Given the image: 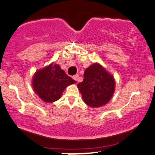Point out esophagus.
Wrapping results in <instances>:
<instances>
[{
	"instance_id": "esophagus-1",
	"label": "esophagus",
	"mask_w": 155,
	"mask_h": 155,
	"mask_svg": "<svg viewBox=\"0 0 155 155\" xmlns=\"http://www.w3.org/2000/svg\"><path fill=\"white\" fill-rule=\"evenodd\" d=\"M73 79H74L75 81H76V82H77V81H78V79H79V75L78 74H76V75H75V76H73Z\"/></svg>"
}]
</instances>
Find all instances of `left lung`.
Instances as JSON below:
<instances>
[{
  "mask_svg": "<svg viewBox=\"0 0 155 155\" xmlns=\"http://www.w3.org/2000/svg\"><path fill=\"white\" fill-rule=\"evenodd\" d=\"M84 103L92 107L106 104L115 91V80L101 65L95 63L84 71V79L78 84Z\"/></svg>",
  "mask_w": 155,
  "mask_h": 155,
  "instance_id": "obj_1",
  "label": "left lung"
}]
</instances>
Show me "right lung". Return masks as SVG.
Masks as SVG:
<instances>
[{
    "mask_svg": "<svg viewBox=\"0 0 155 155\" xmlns=\"http://www.w3.org/2000/svg\"><path fill=\"white\" fill-rule=\"evenodd\" d=\"M76 82L58 64H51L37 71L33 77L32 85L42 101L54 102L60 98L66 87Z\"/></svg>",
    "mask_w": 155,
    "mask_h": 155,
    "instance_id": "obj_1",
    "label": "right lung"
}]
</instances>
